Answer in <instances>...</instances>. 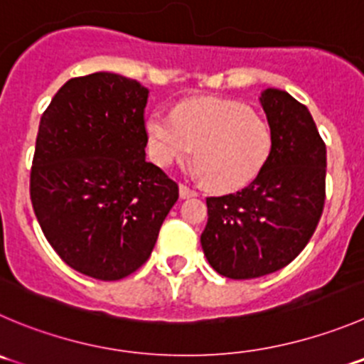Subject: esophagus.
Masks as SVG:
<instances>
[{"instance_id": "34e87169", "label": "esophagus", "mask_w": 364, "mask_h": 364, "mask_svg": "<svg viewBox=\"0 0 364 364\" xmlns=\"http://www.w3.org/2000/svg\"><path fill=\"white\" fill-rule=\"evenodd\" d=\"M178 193H180V198H191V196H196V191L189 189L186 184L178 186Z\"/></svg>"}]
</instances>
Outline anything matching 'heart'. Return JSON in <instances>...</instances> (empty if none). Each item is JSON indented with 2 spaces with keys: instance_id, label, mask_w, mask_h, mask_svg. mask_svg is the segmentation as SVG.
<instances>
[{
  "instance_id": "heart-1",
  "label": "heart",
  "mask_w": 364,
  "mask_h": 364,
  "mask_svg": "<svg viewBox=\"0 0 364 364\" xmlns=\"http://www.w3.org/2000/svg\"><path fill=\"white\" fill-rule=\"evenodd\" d=\"M146 128L148 150L159 166L168 168L195 148L193 171L220 191L247 186L272 150L266 121L236 102L196 100L178 105L175 114L155 110Z\"/></svg>"
}]
</instances>
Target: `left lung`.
<instances>
[{"instance_id":"1","label":"left lung","mask_w":364,"mask_h":364,"mask_svg":"<svg viewBox=\"0 0 364 364\" xmlns=\"http://www.w3.org/2000/svg\"><path fill=\"white\" fill-rule=\"evenodd\" d=\"M272 150L254 182L207 198L203 255L220 275L255 279L293 261L313 236L325 202L327 150L306 105L280 89L259 96Z\"/></svg>"}]
</instances>
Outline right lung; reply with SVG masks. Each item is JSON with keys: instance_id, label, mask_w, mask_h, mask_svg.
<instances>
[{"instance_id": "obj_1", "label": "right lung", "mask_w": 364, "mask_h": 364, "mask_svg": "<svg viewBox=\"0 0 364 364\" xmlns=\"http://www.w3.org/2000/svg\"><path fill=\"white\" fill-rule=\"evenodd\" d=\"M148 89L116 73L65 82L41 117L30 196L62 261L119 280L150 257L178 186L146 161Z\"/></svg>"}]
</instances>
